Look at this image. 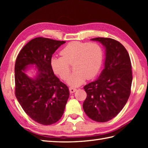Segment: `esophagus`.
Wrapping results in <instances>:
<instances>
[{
	"instance_id": "obj_1",
	"label": "esophagus",
	"mask_w": 148,
	"mask_h": 148,
	"mask_svg": "<svg viewBox=\"0 0 148 148\" xmlns=\"http://www.w3.org/2000/svg\"><path fill=\"white\" fill-rule=\"evenodd\" d=\"M76 88H74V87H70L69 88V91H70V93H74V92H75L76 91Z\"/></svg>"
}]
</instances>
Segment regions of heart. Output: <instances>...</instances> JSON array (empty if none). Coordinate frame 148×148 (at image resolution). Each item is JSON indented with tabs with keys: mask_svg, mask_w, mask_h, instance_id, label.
Here are the masks:
<instances>
[{
	"mask_svg": "<svg viewBox=\"0 0 148 148\" xmlns=\"http://www.w3.org/2000/svg\"><path fill=\"white\" fill-rule=\"evenodd\" d=\"M60 53L62 57L51 59V67L55 74L66 80L71 72L70 65H72L74 71L67 80L70 85L78 86L86 79H92L101 67L103 51L96 42H71Z\"/></svg>",
	"mask_w": 148,
	"mask_h": 148,
	"instance_id": "obj_1",
	"label": "heart"
}]
</instances>
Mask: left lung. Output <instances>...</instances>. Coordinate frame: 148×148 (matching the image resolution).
<instances>
[{
  "label": "left lung",
  "mask_w": 148,
  "mask_h": 148,
  "mask_svg": "<svg viewBox=\"0 0 148 148\" xmlns=\"http://www.w3.org/2000/svg\"><path fill=\"white\" fill-rule=\"evenodd\" d=\"M92 40L105 46V68L98 79L84 86L87 97L83 108L90 119L102 123L114 118L126 104L131 93L132 72L129 55L120 42L107 37Z\"/></svg>",
  "instance_id": "8db88e82"
}]
</instances>
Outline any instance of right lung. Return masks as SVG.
I'll return each mask as SVG.
<instances>
[{"label": "right lung", "mask_w": 148, "mask_h": 148, "mask_svg": "<svg viewBox=\"0 0 148 148\" xmlns=\"http://www.w3.org/2000/svg\"><path fill=\"white\" fill-rule=\"evenodd\" d=\"M65 42L36 37L21 49L16 60V97L26 114L39 124L55 123L64 114L69 90L54 74L51 62L53 53ZM29 64H35L39 69L36 80L24 73Z\"/></svg>", "instance_id": "1"}]
</instances>
